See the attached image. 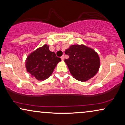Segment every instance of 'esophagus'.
<instances>
[{"mask_svg": "<svg viewBox=\"0 0 125 125\" xmlns=\"http://www.w3.org/2000/svg\"><path fill=\"white\" fill-rule=\"evenodd\" d=\"M61 59L62 60V61H63V60L64 59V55H63V56H61Z\"/></svg>", "mask_w": 125, "mask_h": 125, "instance_id": "1", "label": "esophagus"}]
</instances>
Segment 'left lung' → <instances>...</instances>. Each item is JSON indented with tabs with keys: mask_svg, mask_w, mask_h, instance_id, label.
Segmentation results:
<instances>
[{
	"mask_svg": "<svg viewBox=\"0 0 125 125\" xmlns=\"http://www.w3.org/2000/svg\"><path fill=\"white\" fill-rule=\"evenodd\" d=\"M69 58L64 59L70 72L76 79L86 81L94 77L98 71L100 60L92 49L84 45H72L65 51Z\"/></svg>",
	"mask_w": 125,
	"mask_h": 125,
	"instance_id": "8db88e82",
	"label": "left lung"
}]
</instances>
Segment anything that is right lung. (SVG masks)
I'll return each instance as SVG.
<instances>
[{"label":"right lung","mask_w":125,"mask_h":125,"mask_svg":"<svg viewBox=\"0 0 125 125\" xmlns=\"http://www.w3.org/2000/svg\"><path fill=\"white\" fill-rule=\"evenodd\" d=\"M61 61L49 46L44 44L28 56L26 59L27 71L36 79L42 81L51 75L56 64Z\"/></svg>","instance_id":"right-lung-1"}]
</instances>
